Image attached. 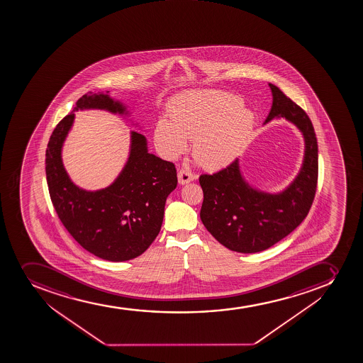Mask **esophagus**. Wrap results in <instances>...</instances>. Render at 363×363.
Masks as SVG:
<instances>
[{"label": "esophagus", "instance_id": "34e87169", "mask_svg": "<svg viewBox=\"0 0 363 363\" xmlns=\"http://www.w3.org/2000/svg\"><path fill=\"white\" fill-rule=\"evenodd\" d=\"M177 177H179V184H186L194 181L196 179V175H194L189 169L182 168L179 169L177 172Z\"/></svg>", "mask_w": 363, "mask_h": 363}]
</instances>
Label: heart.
I'll return each instance as SVG.
<instances>
[{"mask_svg":"<svg viewBox=\"0 0 363 363\" xmlns=\"http://www.w3.org/2000/svg\"><path fill=\"white\" fill-rule=\"evenodd\" d=\"M170 118L156 124L155 140L168 157H176L194 139L193 155L209 170L223 168L240 151L255 124V115L244 101L225 92H193L181 98Z\"/></svg>","mask_w":363,"mask_h":363,"instance_id":"heart-1","label":"heart"}]
</instances>
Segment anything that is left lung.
Instances as JSON below:
<instances>
[{
	"instance_id": "1",
	"label": "left lung",
	"mask_w": 363,
	"mask_h": 363,
	"mask_svg": "<svg viewBox=\"0 0 363 363\" xmlns=\"http://www.w3.org/2000/svg\"><path fill=\"white\" fill-rule=\"evenodd\" d=\"M273 103L265 123L274 117L294 123L306 140L301 172L279 194L252 188L234 160L226 168L199 179L203 191L201 221L220 244L230 251H264L296 230L313 206L318 179V145L313 123L306 111L269 84Z\"/></svg>"
}]
</instances>
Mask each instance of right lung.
Here are the masks:
<instances>
[{
	"label": "right lung",
	"instance_id": "right-lung-1",
	"mask_svg": "<svg viewBox=\"0 0 363 363\" xmlns=\"http://www.w3.org/2000/svg\"><path fill=\"white\" fill-rule=\"evenodd\" d=\"M101 108L128 113L108 94L87 92L76 110ZM74 113L57 123L46 150V177L59 219L74 240L98 258L125 262L147 251L161 230L165 200L177 186L172 162L149 154L147 138L131 133L129 160L115 182L97 191L77 187L66 172L62 147Z\"/></svg>",
	"mask_w": 363,
	"mask_h": 363
}]
</instances>
